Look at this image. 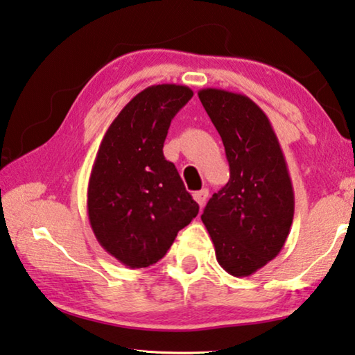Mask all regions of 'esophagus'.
Returning a JSON list of instances; mask_svg holds the SVG:
<instances>
[{
    "mask_svg": "<svg viewBox=\"0 0 355 355\" xmlns=\"http://www.w3.org/2000/svg\"><path fill=\"white\" fill-rule=\"evenodd\" d=\"M208 195H209L208 189H201V190H198V192L193 193V198L200 206H203L206 203V200H208Z\"/></svg>",
    "mask_w": 355,
    "mask_h": 355,
    "instance_id": "esophagus-1",
    "label": "esophagus"
}]
</instances>
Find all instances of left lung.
<instances>
[{
	"mask_svg": "<svg viewBox=\"0 0 355 355\" xmlns=\"http://www.w3.org/2000/svg\"><path fill=\"white\" fill-rule=\"evenodd\" d=\"M198 98L230 165V179L201 220L222 268L250 276L281 252L291 232L295 198L287 163L268 117L249 96L201 89Z\"/></svg>",
	"mask_w": 355,
	"mask_h": 355,
	"instance_id": "8db88e82",
	"label": "left lung"
}]
</instances>
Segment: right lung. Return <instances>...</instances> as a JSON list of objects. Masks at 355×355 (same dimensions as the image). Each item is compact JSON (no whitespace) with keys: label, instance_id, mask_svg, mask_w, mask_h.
<instances>
[{"label":"right lung","instance_id":"1","mask_svg":"<svg viewBox=\"0 0 355 355\" xmlns=\"http://www.w3.org/2000/svg\"><path fill=\"white\" fill-rule=\"evenodd\" d=\"M193 92L150 85L109 125L92 166L87 212L98 243L128 268H146L198 214L176 166L163 155L171 119Z\"/></svg>","mask_w":355,"mask_h":355}]
</instances>
